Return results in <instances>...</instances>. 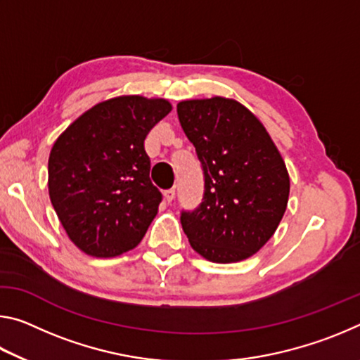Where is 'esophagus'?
Here are the masks:
<instances>
[{"label":"esophagus","instance_id":"esophagus-1","mask_svg":"<svg viewBox=\"0 0 360 360\" xmlns=\"http://www.w3.org/2000/svg\"><path fill=\"white\" fill-rule=\"evenodd\" d=\"M174 195H176L174 188H169V191H165V193H163V197H165V202L167 203H172L173 200H174Z\"/></svg>","mask_w":360,"mask_h":360}]
</instances>
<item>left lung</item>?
<instances>
[{
  "mask_svg": "<svg viewBox=\"0 0 360 360\" xmlns=\"http://www.w3.org/2000/svg\"><path fill=\"white\" fill-rule=\"evenodd\" d=\"M178 117L205 176L203 202L182 211L193 251L216 264L251 257L288 208L289 173L262 122L236 100L178 103Z\"/></svg>",
  "mask_w": 360,
  "mask_h": 360,
  "instance_id": "1",
  "label": "left lung"
}]
</instances>
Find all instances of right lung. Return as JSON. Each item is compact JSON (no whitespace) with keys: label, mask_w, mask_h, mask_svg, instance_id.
I'll return each mask as SVG.
<instances>
[{"label":"right lung","mask_w":360,"mask_h":360,"mask_svg":"<svg viewBox=\"0 0 360 360\" xmlns=\"http://www.w3.org/2000/svg\"><path fill=\"white\" fill-rule=\"evenodd\" d=\"M169 111L163 98L117 96L85 111L53 143L49 197L82 252L115 257L143 240L162 202L144 139Z\"/></svg>","instance_id":"add662e5"}]
</instances>
